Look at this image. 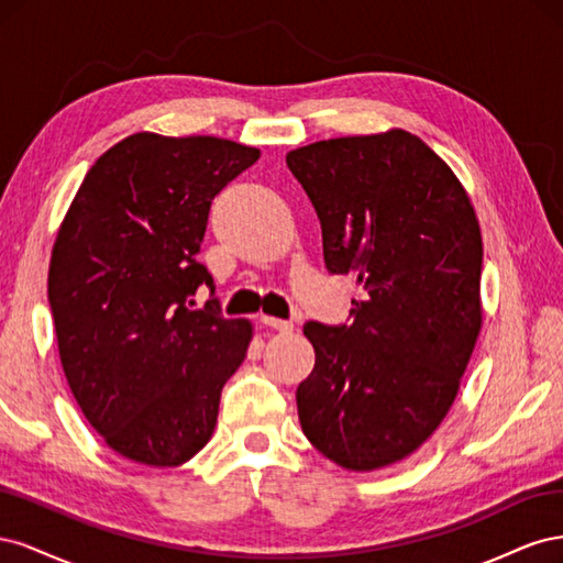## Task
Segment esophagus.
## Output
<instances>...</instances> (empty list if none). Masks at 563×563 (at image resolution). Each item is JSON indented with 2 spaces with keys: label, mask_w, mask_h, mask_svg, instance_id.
Listing matches in <instances>:
<instances>
[{
  "label": "esophagus",
  "mask_w": 563,
  "mask_h": 563,
  "mask_svg": "<svg viewBox=\"0 0 563 563\" xmlns=\"http://www.w3.org/2000/svg\"><path fill=\"white\" fill-rule=\"evenodd\" d=\"M261 323H265V327L275 329V331H291V329H294V321L277 319V317H267V314L261 317Z\"/></svg>",
  "instance_id": "esophagus-1"
}]
</instances>
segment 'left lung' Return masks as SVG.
Listing matches in <instances>:
<instances>
[{
	"instance_id": "1",
	"label": "left lung",
	"mask_w": 563,
	"mask_h": 563,
	"mask_svg": "<svg viewBox=\"0 0 563 563\" xmlns=\"http://www.w3.org/2000/svg\"><path fill=\"white\" fill-rule=\"evenodd\" d=\"M331 275L354 272L350 323L308 321L314 368L300 428L333 463L366 472L411 455L444 420L482 329V232L455 174L391 129L291 150Z\"/></svg>"
}]
</instances>
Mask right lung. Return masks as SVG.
Segmentation results:
<instances>
[{
	"label": "right lung",
	"instance_id": "right-lung-1",
	"mask_svg": "<svg viewBox=\"0 0 563 563\" xmlns=\"http://www.w3.org/2000/svg\"><path fill=\"white\" fill-rule=\"evenodd\" d=\"M261 150L213 135L133 133L89 168L48 265V305L67 385L106 444L176 467L207 446L220 391L251 323L220 314L197 261L213 197ZM201 285L212 298L201 311Z\"/></svg>",
	"mask_w": 563,
	"mask_h": 563
}]
</instances>
